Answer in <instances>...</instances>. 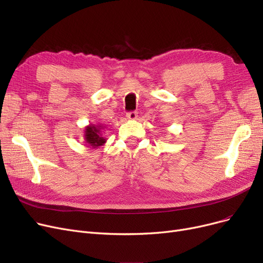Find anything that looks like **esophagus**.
I'll list each match as a JSON object with an SVG mask.
<instances>
[{"instance_id":"1","label":"esophagus","mask_w":263,"mask_h":263,"mask_svg":"<svg viewBox=\"0 0 263 263\" xmlns=\"http://www.w3.org/2000/svg\"><path fill=\"white\" fill-rule=\"evenodd\" d=\"M126 117H128V119L130 120H137L138 119V112L137 111H131L126 114Z\"/></svg>"}]
</instances>
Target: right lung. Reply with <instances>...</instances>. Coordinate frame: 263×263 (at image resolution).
Returning a JSON list of instances; mask_svg holds the SVG:
<instances>
[{"mask_svg":"<svg viewBox=\"0 0 263 263\" xmlns=\"http://www.w3.org/2000/svg\"><path fill=\"white\" fill-rule=\"evenodd\" d=\"M103 129L104 125L99 124H89L84 128V142L91 148H97L102 146L106 143V139L103 137Z\"/></svg>","mask_w":263,"mask_h":263,"instance_id":"add662e5","label":"right lung"}]
</instances>
